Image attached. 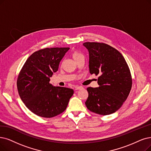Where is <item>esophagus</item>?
Returning <instances> with one entry per match:
<instances>
[{
    "instance_id": "esophagus-1",
    "label": "esophagus",
    "mask_w": 151,
    "mask_h": 151,
    "mask_svg": "<svg viewBox=\"0 0 151 151\" xmlns=\"http://www.w3.org/2000/svg\"><path fill=\"white\" fill-rule=\"evenodd\" d=\"M83 88V87L82 86H77L75 87V90H81V89H82Z\"/></svg>"
}]
</instances>
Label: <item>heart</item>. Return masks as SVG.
I'll return each mask as SVG.
<instances>
[{"instance_id":"obj_1","label":"heart","mask_w":151,"mask_h":151,"mask_svg":"<svg viewBox=\"0 0 151 151\" xmlns=\"http://www.w3.org/2000/svg\"><path fill=\"white\" fill-rule=\"evenodd\" d=\"M83 55H82L81 53L79 52H77V51H74L73 53H72V58H74V59H76L77 58H79L81 56H82Z\"/></svg>"}]
</instances>
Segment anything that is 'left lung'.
<instances>
[{
    "mask_svg": "<svg viewBox=\"0 0 151 151\" xmlns=\"http://www.w3.org/2000/svg\"><path fill=\"white\" fill-rule=\"evenodd\" d=\"M89 54V71L99 76V87H88L86 101L88 109L101 115L116 112L128 98L132 87L128 65L114 47L102 43L83 44Z\"/></svg>",
    "mask_w": 151,
    "mask_h": 151,
    "instance_id": "1",
    "label": "left lung"
}]
</instances>
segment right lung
Listing matches in <instances>:
<instances>
[{"instance_id": "1", "label": "right lung", "mask_w": 151, "mask_h": 151, "mask_svg": "<svg viewBox=\"0 0 151 151\" xmlns=\"http://www.w3.org/2000/svg\"><path fill=\"white\" fill-rule=\"evenodd\" d=\"M69 47L45 48L33 52L26 61L18 77L17 85L20 99L37 115L52 118L68 106L74 90L55 87L50 77L58 71L60 61Z\"/></svg>"}]
</instances>
